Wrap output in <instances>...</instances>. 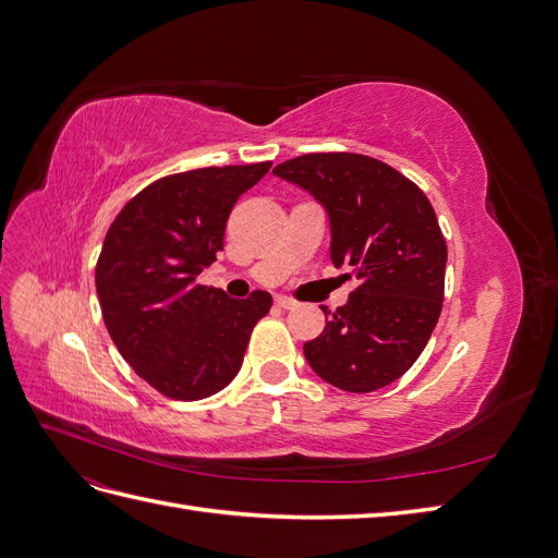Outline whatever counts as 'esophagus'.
<instances>
[{"label": "esophagus", "instance_id": "obj_1", "mask_svg": "<svg viewBox=\"0 0 558 558\" xmlns=\"http://www.w3.org/2000/svg\"><path fill=\"white\" fill-rule=\"evenodd\" d=\"M275 302H277V307H281V310H295L298 307V302L291 300V298H286V295H277Z\"/></svg>", "mask_w": 558, "mask_h": 558}]
</instances>
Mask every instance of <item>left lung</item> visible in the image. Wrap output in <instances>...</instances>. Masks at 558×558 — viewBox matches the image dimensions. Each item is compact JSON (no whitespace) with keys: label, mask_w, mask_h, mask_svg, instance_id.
<instances>
[{"label":"left lung","mask_w":558,"mask_h":558,"mask_svg":"<svg viewBox=\"0 0 558 558\" xmlns=\"http://www.w3.org/2000/svg\"><path fill=\"white\" fill-rule=\"evenodd\" d=\"M328 209L330 258L359 279L349 302L305 342L314 373L349 393L402 377L426 349L445 300L447 242L430 199L391 165L361 154H307L272 170Z\"/></svg>","instance_id":"1"}]
</instances>
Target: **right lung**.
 I'll list each match as a JSON object with an SVG mask.
<instances>
[{
    "instance_id": "right-lung-1",
    "label": "right lung",
    "mask_w": 558,
    "mask_h": 558,
    "mask_svg": "<svg viewBox=\"0 0 558 558\" xmlns=\"http://www.w3.org/2000/svg\"><path fill=\"white\" fill-rule=\"evenodd\" d=\"M272 162L202 167L146 185L118 211L95 267L102 318L121 356L172 400H202L238 377L272 295L197 283L223 251L234 202Z\"/></svg>"
}]
</instances>
